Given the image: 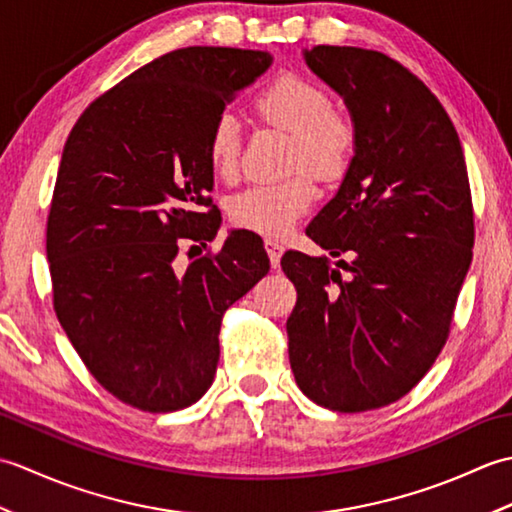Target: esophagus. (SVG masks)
Returning <instances> with one entry per match:
<instances>
[{"instance_id":"esophagus-1","label":"esophagus","mask_w":512,"mask_h":512,"mask_svg":"<svg viewBox=\"0 0 512 512\" xmlns=\"http://www.w3.org/2000/svg\"><path fill=\"white\" fill-rule=\"evenodd\" d=\"M264 246H266L268 257H270V264H273V268H277L281 255H284V246H281V244L277 242V239H270V237L266 239Z\"/></svg>"}]
</instances>
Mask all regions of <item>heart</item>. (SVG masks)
<instances>
[{"instance_id":"heart-1","label":"heart","mask_w":512,"mask_h":512,"mask_svg":"<svg viewBox=\"0 0 512 512\" xmlns=\"http://www.w3.org/2000/svg\"><path fill=\"white\" fill-rule=\"evenodd\" d=\"M255 107L268 125L292 136L288 173H310L321 182L345 176L352 162L356 129L345 114L330 110V96L317 83L297 74H281L257 96ZM206 149L215 176L235 178L242 134L233 114L224 112L215 118ZM312 202L310 178L297 176L235 195L228 204V215L233 224L248 231L279 237L310 211Z\"/></svg>"}]
</instances>
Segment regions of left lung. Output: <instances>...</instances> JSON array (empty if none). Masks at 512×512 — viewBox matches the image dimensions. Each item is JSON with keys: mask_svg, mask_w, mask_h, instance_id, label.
<instances>
[{"mask_svg": "<svg viewBox=\"0 0 512 512\" xmlns=\"http://www.w3.org/2000/svg\"><path fill=\"white\" fill-rule=\"evenodd\" d=\"M303 57L343 96L356 129L341 187L306 233L354 262L281 257L297 288L290 367L317 405L369 411L409 394L447 343L473 257L469 173L449 114L405 65L352 46Z\"/></svg>", "mask_w": 512, "mask_h": 512, "instance_id": "8db88e82", "label": "left lung"}]
</instances>
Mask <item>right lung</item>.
Instances as JSON below:
<instances>
[{
  "instance_id": "add662e5",
  "label": "right lung",
  "mask_w": 512,
  "mask_h": 512,
  "mask_svg": "<svg viewBox=\"0 0 512 512\" xmlns=\"http://www.w3.org/2000/svg\"><path fill=\"white\" fill-rule=\"evenodd\" d=\"M270 63L262 50L167 52L101 94L65 140L46 231L54 312L90 374L140 411L206 394L224 312L270 270L248 231L173 266L182 242L217 235L211 127Z\"/></svg>"
}]
</instances>
